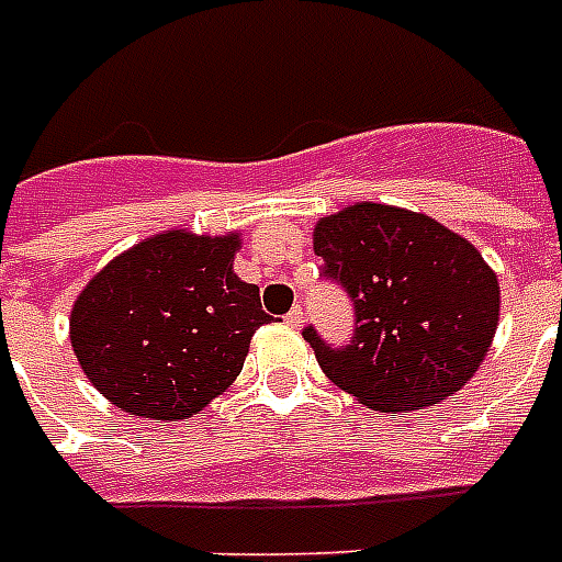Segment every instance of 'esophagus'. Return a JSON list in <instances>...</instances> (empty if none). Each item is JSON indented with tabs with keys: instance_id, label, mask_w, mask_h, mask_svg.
<instances>
[{
	"instance_id": "esophagus-1",
	"label": "esophagus",
	"mask_w": 562,
	"mask_h": 562,
	"mask_svg": "<svg viewBox=\"0 0 562 562\" xmlns=\"http://www.w3.org/2000/svg\"><path fill=\"white\" fill-rule=\"evenodd\" d=\"M285 324H289L291 329H300V326L306 324V321H303V308H300V306L291 308L289 315H285Z\"/></svg>"
}]
</instances>
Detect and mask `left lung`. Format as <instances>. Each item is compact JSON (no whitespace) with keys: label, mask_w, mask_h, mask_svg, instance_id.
I'll return each instance as SVG.
<instances>
[{"label":"left lung","mask_w":562,"mask_h":562,"mask_svg":"<svg viewBox=\"0 0 562 562\" xmlns=\"http://www.w3.org/2000/svg\"><path fill=\"white\" fill-rule=\"evenodd\" d=\"M324 273L356 306V338L317 364L375 411H417L470 382L498 329V280L479 247L423 212L361 201L315 224Z\"/></svg>","instance_id":"left-lung-1"}]
</instances>
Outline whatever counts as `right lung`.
<instances>
[{
	"label": "right lung",
	"mask_w": 562,
	"mask_h": 562,
	"mask_svg": "<svg viewBox=\"0 0 562 562\" xmlns=\"http://www.w3.org/2000/svg\"><path fill=\"white\" fill-rule=\"evenodd\" d=\"M241 233L162 229L110 259L75 297L69 341L110 405L187 419L241 373L250 338L271 317L233 271Z\"/></svg>",
	"instance_id": "add662e5"
}]
</instances>
